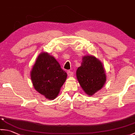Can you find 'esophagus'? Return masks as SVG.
I'll return each instance as SVG.
<instances>
[{
	"label": "esophagus",
	"instance_id": "1",
	"mask_svg": "<svg viewBox=\"0 0 135 135\" xmlns=\"http://www.w3.org/2000/svg\"><path fill=\"white\" fill-rule=\"evenodd\" d=\"M67 74L69 76H73V73L71 71H67Z\"/></svg>",
	"mask_w": 135,
	"mask_h": 135
}]
</instances>
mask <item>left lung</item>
Returning <instances> with one entry per match:
<instances>
[{"mask_svg":"<svg viewBox=\"0 0 135 135\" xmlns=\"http://www.w3.org/2000/svg\"><path fill=\"white\" fill-rule=\"evenodd\" d=\"M76 75L81 88L89 96L101 89L106 81L102 62L91 55L82 57L81 65L77 69Z\"/></svg>","mask_w":135,"mask_h":135,"instance_id":"left-lung-1","label":"left lung"}]
</instances>
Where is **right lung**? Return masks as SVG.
Segmentation results:
<instances>
[{
	"label": "right lung",
	"instance_id": "right-lung-1",
	"mask_svg": "<svg viewBox=\"0 0 135 135\" xmlns=\"http://www.w3.org/2000/svg\"><path fill=\"white\" fill-rule=\"evenodd\" d=\"M30 73L35 89L49 100L58 96L67 77L56 59L45 51L39 54Z\"/></svg>",
	"mask_w": 135,
	"mask_h": 135
}]
</instances>
